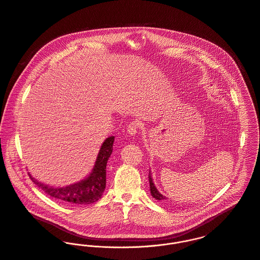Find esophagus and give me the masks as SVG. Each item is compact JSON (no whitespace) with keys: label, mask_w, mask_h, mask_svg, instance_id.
<instances>
[{"label":"esophagus","mask_w":260,"mask_h":260,"mask_svg":"<svg viewBox=\"0 0 260 260\" xmlns=\"http://www.w3.org/2000/svg\"><path fill=\"white\" fill-rule=\"evenodd\" d=\"M138 128H139V123L131 122L127 125V134L131 136H136L138 134Z\"/></svg>","instance_id":"1"}]
</instances>
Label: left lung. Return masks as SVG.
Masks as SVG:
<instances>
[{
    "label": "left lung",
    "mask_w": 260,
    "mask_h": 260,
    "mask_svg": "<svg viewBox=\"0 0 260 260\" xmlns=\"http://www.w3.org/2000/svg\"><path fill=\"white\" fill-rule=\"evenodd\" d=\"M149 180H150V190H151V194L153 196V198H155L156 200L158 201H165V202H169V198L164 196L157 189H156V185L153 181V178H152V174H151V171H150V175H149Z\"/></svg>",
    "instance_id": "8db88e82"
}]
</instances>
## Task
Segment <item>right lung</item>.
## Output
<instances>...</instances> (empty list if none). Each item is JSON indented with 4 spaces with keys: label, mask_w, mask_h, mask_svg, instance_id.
Masks as SVG:
<instances>
[{
    "label": "right lung",
    "mask_w": 260,
    "mask_h": 260,
    "mask_svg": "<svg viewBox=\"0 0 260 260\" xmlns=\"http://www.w3.org/2000/svg\"><path fill=\"white\" fill-rule=\"evenodd\" d=\"M113 143L114 137L112 136L104 140L91 172L86 178L76 183L63 187H53L38 182L30 173L29 176L38 187L58 201L81 205L92 204L102 198L105 190L106 164L112 153Z\"/></svg>",
    "instance_id": "right-lung-1"
}]
</instances>
